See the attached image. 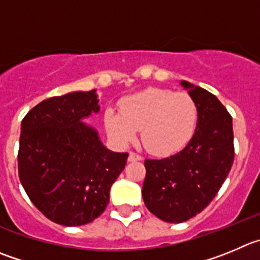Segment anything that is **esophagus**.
Returning a JSON list of instances; mask_svg holds the SVG:
<instances>
[{
  "label": "esophagus",
  "mask_w": 260,
  "mask_h": 260,
  "mask_svg": "<svg viewBox=\"0 0 260 260\" xmlns=\"http://www.w3.org/2000/svg\"><path fill=\"white\" fill-rule=\"evenodd\" d=\"M142 159H144V157H142L141 155L136 154V152H133V151H131L129 156H128V160H129V161H140V160H142Z\"/></svg>",
  "instance_id": "34e87169"
}]
</instances>
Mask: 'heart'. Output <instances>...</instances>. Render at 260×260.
Returning a JSON list of instances; mask_svg holds the SVG:
<instances>
[{"label":"heart","instance_id":"1","mask_svg":"<svg viewBox=\"0 0 260 260\" xmlns=\"http://www.w3.org/2000/svg\"><path fill=\"white\" fill-rule=\"evenodd\" d=\"M196 122L198 109L190 94L156 87L125 97L120 113L105 111L106 131L116 144H132L141 129L145 149L156 156H171L185 149Z\"/></svg>","mask_w":260,"mask_h":260}]
</instances>
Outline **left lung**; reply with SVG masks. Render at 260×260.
Wrapping results in <instances>:
<instances>
[{"mask_svg":"<svg viewBox=\"0 0 260 260\" xmlns=\"http://www.w3.org/2000/svg\"><path fill=\"white\" fill-rule=\"evenodd\" d=\"M181 84L198 109L195 133L183 150L160 160H145L142 198L164 222L195 217L215 198L235 159L232 116L213 93L186 81Z\"/></svg>","mask_w":260,"mask_h":260,"instance_id":"left-lung-1","label":"left lung"}]
</instances>
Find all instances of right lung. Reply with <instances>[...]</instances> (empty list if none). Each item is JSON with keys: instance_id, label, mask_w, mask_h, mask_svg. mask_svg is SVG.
Returning <instances> with one entry per match:
<instances>
[{"instance_id": "right-lung-1", "label": "right lung", "mask_w": 260, "mask_h": 260, "mask_svg": "<svg viewBox=\"0 0 260 260\" xmlns=\"http://www.w3.org/2000/svg\"><path fill=\"white\" fill-rule=\"evenodd\" d=\"M93 91L43 100L21 122L18 171L35 207L57 224L82 225L109 204L128 152H113L81 122L100 106Z\"/></svg>"}]
</instances>
